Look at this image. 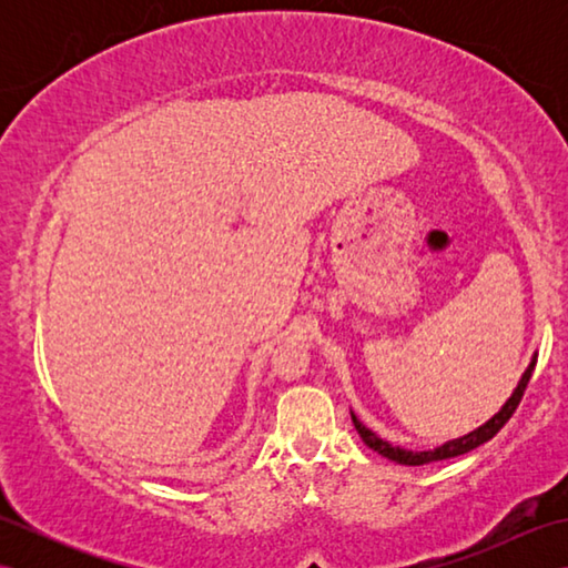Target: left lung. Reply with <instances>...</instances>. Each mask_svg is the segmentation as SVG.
<instances>
[{"label":"left lung","mask_w":568,"mask_h":568,"mask_svg":"<svg viewBox=\"0 0 568 568\" xmlns=\"http://www.w3.org/2000/svg\"><path fill=\"white\" fill-rule=\"evenodd\" d=\"M535 364H537V358H532V364L527 366V371L523 373L520 383H517L515 393L510 395V400L503 405V409H500L498 415H493V417L486 422V425H480L478 429L468 432V434H464V437H458V439L446 442V444L437 446V449H432V452H407V449H400V446H393V444H388V442H383V439L376 437V434H373L368 427L361 425L358 417H356L354 413H352V422H354V427H356V432L361 434V439H364L366 446H371V449L378 452L381 456L390 458V462H395V464L425 466V464H432V462H444V458L462 456V454H466V452H470V449H476V446L486 444L488 439L496 437V434L505 427V422H508V419L513 417L517 405H520V400H523L527 383H529V378H532Z\"/></svg>","instance_id":"1"}]
</instances>
